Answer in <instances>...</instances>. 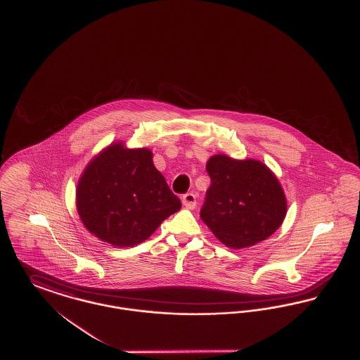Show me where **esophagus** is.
<instances>
[{
    "instance_id": "34e87169",
    "label": "esophagus",
    "mask_w": 360,
    "mask_h": 360,
    "mask_svg": "<svg viewBox=\"0 0 360 360\" xmlns=\"http://www.w3.org/2000/svg\"><path fill=\"white\" fill-rule=\"evenodd\" d=\"M182 202L186 209H194L197 205V198H195V194L194 193H186L182 198Z\"/></svg>"
}]
</instances>
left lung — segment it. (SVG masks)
<instances>
[{"label":"left lung","instance_id":"1","mask_svg":"<svg viewBox=\"0 0 360 360\" xmlns=\"http://www.w3.org/2000/svg\"><path fill=\"white\" fill-rule=\"evenodd\" d=\"M210 186L201 219L232 250L270 238L282 225L288 201L276 175L255 159L213 155L206 163Z\"/></svg>","mask_w":360,"mask_h":360}]
</instances>
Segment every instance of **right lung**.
I'll return each instance as SVG.
<instances>
[{
    "mask_svg": "<svg viewBox=\"0 0 360 360\" xmlns=\"http://www.w3.org/2000/svg\"><path fill=\"white\" fill-rule=\"evenodd\" d=\"M77 210L86 229L113 247H134L181 209L179 198L156 170L148 148L116 141L96 155L82 172Z\"/></svg>",
    "mask_w": 360,
    "mask_h": 360,
    "instance_id": "obj_1",
    "label": "right lung"
}]
</instances>
